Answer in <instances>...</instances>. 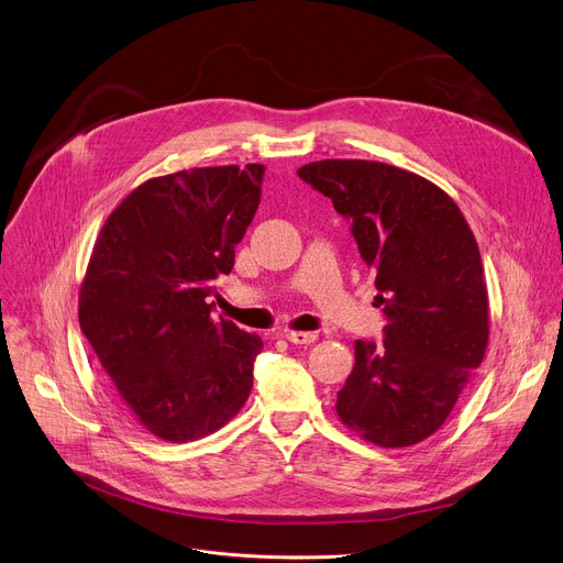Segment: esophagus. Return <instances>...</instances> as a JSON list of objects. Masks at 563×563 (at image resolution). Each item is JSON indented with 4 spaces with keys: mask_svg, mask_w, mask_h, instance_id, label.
<instances>
[{
    "mask_svg": "<svg viewBox=\"0 0 563 563\" xmlns=\"http://www.w3.org/2000/svg\"><path fill=\"white\" fill-rule=\"evenodd\" d=\"M285 339L294 345H309L316 341L313 332H285Z\"/></svg>",
    "mask_w": 563,
    "mask_h": 563,
    "instance_id": "esophagus-1",
    "label": "esophagus"
}]
</instances>
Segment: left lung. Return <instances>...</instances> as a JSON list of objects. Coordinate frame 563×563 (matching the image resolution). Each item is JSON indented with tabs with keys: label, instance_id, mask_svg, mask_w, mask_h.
<instances>
[{
	"label": "left lung",
	"instance_id": "8db88e82",
	"mask_svg": "<svg viewBox=\"0 0 563 563\" xmlns=\"http://www.w3.org/2000/svg\"><path fill=\"white\" fill-rule=\"evenodd\" d=\"M298 176L352 222L376 280L383 343L356 341L341 421L380 448L434 434L488 347V289L456 202L430 180L372 159H320Z\"/></svg>",
	"mask_w": 563,
	"mask_h": 563
}]
</instances>
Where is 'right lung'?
<instances>
[{"mask_svg":"<svg viewBox=\"0 0 563 563\" xmlns=\"http://www.w3.org/2000/svg\"><path fill=\"white\" fill-rule=\"evenodd\" d=\"M263 176V165H229L151 178L96 240L79 328L113 396L157 439H202L250 398L263 341L213 320L209 296L233 267Z\"/></svg>","mask_w":563,"mask_h":563,"instance_id":"right-lung-1","label":"right lung"}]
</instances>
